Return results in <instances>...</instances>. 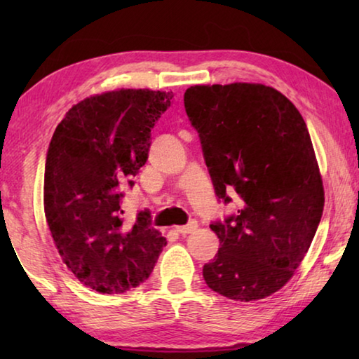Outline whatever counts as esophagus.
I'll return each instance as SVG.
<instances>
[{"label":"esophagus","mask_w":359,"mask_h":359,"mask_svg":"<svg viewBox=\"0 0 359 359\" xmlns=\"http://www.w3.org/2000/svg\"><path fill=\"white\" fill-rule=\"evenodd\" d=\"M196 228H198V223L190 222L188 224H185V226H177V228H175V231H177V233L182 234V236H187V234H191Z\"/></svg>","instance_id":"34e87169"}]
</instances>
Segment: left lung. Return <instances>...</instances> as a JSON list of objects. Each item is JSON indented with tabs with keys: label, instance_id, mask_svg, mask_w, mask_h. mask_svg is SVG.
I'll list each match as a JSON object with an SVG mask.
<instances>
[{
	"label": "left lung",
	"instance_id": "left-lung-1",
	"mask_svg": "<svg viewBox=\"0 0 359 359\" xmlns=\"http://www.w3.org/2000/svg\"><path fill=\"white\" fill-rule=\"evenodd\" d=\"M184 102L218 199L228 204L236 191L242 201L238 215L210 224L220 248L204 264V280L229 299H263L293 277L323 214L306 121L261 83L194 85Z\"/></svg>",
	"mask_w": 359,
	"mask_h": 359
}]
</instances>
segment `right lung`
Listing matches in <instances>:
<instances>
[{
  "label": "right lung",
  "mask_w": 359,
  "mask_h": 359,
  "mask_svg": "<svg viewBox=\"0 0 359 359\" xmlns=\"http://www.w3.org/2000/svg\"><path fill=\"white\" fill-rule=\"evenodd\" d=\"M172 92L121 88L66 112L46 158L44 212L62 259L79 282L107 294L145 282L166 239L141 210L126 224L125 187L149 158L151 128Z\"/></svg>",
  "instance_id": "add662e5"
}]
</instances>
